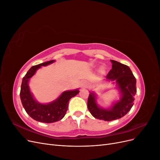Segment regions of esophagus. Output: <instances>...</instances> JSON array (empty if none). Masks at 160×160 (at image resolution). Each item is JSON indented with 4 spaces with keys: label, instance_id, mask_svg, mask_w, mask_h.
Listing matches in <instances>:
<instances>
[{
    "label": "esophagus",
    "instance_id": "34e87169",
    "mask_svg": "<svg viewBox=\"0 0 160 160\" xmlns=\"http://www.w3.org/2000/svg\"><path fill=\"white\" fill-rule=\"evenodd\" d=\"M80 87L81 88H88V83H86V82L83 81L80 84Z\"/></svg>",
    "mask_w": 160,
    "mask_h": 160
}]
</instances>
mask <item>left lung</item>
<instances>
[{"mask_svg": "<svg viewBox=\"0 0 160 160\" xmlns=\"http://www.w3.org/2000/svg\"><path fill=\"white\" fill-rule=\"evenodd\" d=\"M111 61L112 69L106 78L109 81H115L122 95L120 100L109 109L99 107L94 93L89 94L88 100V108L91 114L96 119L108 122L119 119L126 115L132 108L136 93V79L129 67L114 60Z\"/></svg>", "mask_w": 160, "mask_h": 160, "instance_id": "left-lung-1", "label": "left lung"}]
</instances>
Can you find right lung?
<instances>
[{"mask_svg": "<svg viewBox=\"0 0 160 160\" xmlns=\"http://www.w3.org/2000/svg\"><path fill=\"white\" fill-rule=\"evenodd\" d=\"M54 61L55 60H52L32 66L22 81L20 97L23 108L31 118L42 123H53L63 118L68 108L69 100L79 93L78 89L64 91L55 101L48 104L38 103L33 98L28 87V81L41 66H47Z\"/></svg>", "mask_w": 160, "mask_h": 160, "instance_id": "add662e5", "label": "right lung"}]
</instances>
